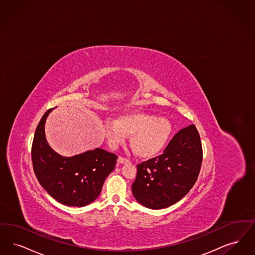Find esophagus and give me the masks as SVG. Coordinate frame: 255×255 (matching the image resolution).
I'll use <instances>...</instances> for the list:
<instances>
[{"label": "esophagus", "mask_w": 255, "mask_h": 255, "mask_svg": "<svg viewBox=\"0 0 255 255\" xmlns=\"http://www.w3.org/2000/svg\"><path fill=\"white\" fill-rule=\"evenodd\" d=\"M117 162H118V164H125V163L129 162V160H128V159H127V158H124L122 156H119V157H118Z\"/></svg>", "instance_id": "1"}]
</instances>
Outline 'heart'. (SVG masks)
Segmentation results:
<instances>
[{"label":"heart","instance_id":"b5f03b06","mask_svg":"<svg viewBox=\"0 0 255 255\" xmlns=\"http://www.w3.org/2000/svg\"><path fill=\"white\" fill-rule=\"evenodd\" d=\"M171 133L172 126L166 117L142 112L127 113L104 125V134L112 147L122 144L127 136H130L133 152L142 158L159 154L166 147Z\"/></svg>","mask_w":255,"mask_h":255}]
</instances>
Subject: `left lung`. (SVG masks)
<instances>
[{
    "instance_id": "left-lung-1",
    "label": "left lung",
    "mask_w": 255,
    "mask_h": 255,
    "mask_svg": "<svg viewBox=\"0 0 255 255\" xmlns=\"http://www.w3.org/2000/svg\"><path fill=\"white\" fill-rule=\"evenodd\" d=\"M202 160L199 132L190 125L173 136L163 154L137 165L133 196L151 210L177 203L197 181Z\"/></svg>"
}]
</instances>
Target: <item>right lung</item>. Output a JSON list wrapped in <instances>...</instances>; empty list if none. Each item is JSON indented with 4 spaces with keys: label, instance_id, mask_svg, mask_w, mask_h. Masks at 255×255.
Wrapping results in <instances>:
<instances>
[{
    "label": "right lung",
    "instance_id": "right-lung-1",
    "mask_svg": "<svg viewBox=\"0 0 255 255\" xmlns=\"http://www.w3.org/2000/svg\"><path fill=\"white\" fill-rule=\"evenodd\" d=\"M48 110L34 134L31 158L41 186L56 201L66 206L84 207L96 199L106 178L114 169L117 156L102 148L64 157L47 144L44 134Z\"/></svg>",
    "mask_w": 255,
    "mask_h": 255
}]
</instances>
